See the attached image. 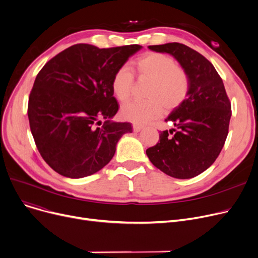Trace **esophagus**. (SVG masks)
I'll return each mask as SVG.
<instances>
[{"label":"esophagus","mask_w":258,"mask_h":258,"mask_svg":"<svg viewBox=\"0 0 258 258\" xmlns=\"http://www.w3.org/2000/svg\"><path fill=\"white\" fill-rule=\"evenodd\" d=\"M133 128H134V132H140L143 128V126L139 125L137 123H135V124H133Z\"/></svg>","instance_id":"esophagus-1"}]
</instances>
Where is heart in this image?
Here are the masks:
<instances>
[{"label": "heart", "mask_w": 258, "mask_h": 258, "mask_svg": "<svg viewBox=\"0 0 258 258\" xmlns=\"http://www.w3.org/2000/svg\"><path fill=\"white\" fill-rule=\"evenodd\" d=\"M132 64L140 80L150 81L145 93L147 100L124 104L120 111L122 118L135 123H146L159 117L163 110L169 113L185 102L191 88L190 76L173 57L160 52H147ZM134 83L135 76L130 68H118L111 80L112 93L118 101L130 99Z\"/></svg>", "instance_id": "1"}]
</instances>
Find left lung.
Segmentation results:
<instances>
[{
    "label": "left lung",
    "instance_id": "left-lung-1",
    "mask_svg": "<svg viewBox=\"0 0 258 258\" xmlns=\"http://www.w3.org/2000/svg\"><path fill=\"white\" fill-rule=\"evenodd\" d=\"M168 53L187 70L191 80L185 102L165 121L174 128L160 132L159 141L146 150L152 163L177 179L197 177L210 167L225 144L231 118V102L213 64L198 51L180 43L148 46Z\"/></svg>",
    "mask_w": 258,
    "mask_h": 258
}]
</instances>
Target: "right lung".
<instances>
[{"label":"right lung","instance_id":"add662e5","mask_svg":"<svg viewBox=\"0 0 258 258\" xmlns=\"http://www.w3.org/2000/svg\"><path fill=\"white\" fill-rule=\"evenodd\" d=\"M141 48L76 44L38 72L29 95V124L40 156L54 171L72 179L99 171L114 157L119 139L133 132L130 122L108 120L119 110L111 80ZM100 117L106 119L102 126Z\"/></svg>","mask_w":258,"mask_h":258}]
</instances>
